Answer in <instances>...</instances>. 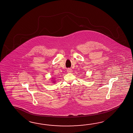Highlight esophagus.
Segmentation results:
<instances>
[{"instance_id": "esophagus-1", "label": "esophagus", "mask_w": 133, "mask_h": 133, "mask_svg": "<svg viewBox=\"0 0 133 133\" xmlns=\"http://www.w3.org/2000/svg\"><path fill=\"white\" fill-rule=\"evenodd\" d=\"M67 71L68 72V73H71L72 71V70H71V68H68L67 70Z\"/></svg>"}]
</instances>
